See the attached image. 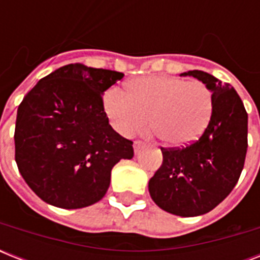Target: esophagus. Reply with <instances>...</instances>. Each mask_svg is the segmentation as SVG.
Wrapping results in <instances>:
<instances>
[{
    "mask_svg": "<svg viewBox=\"0 0 260 260\" xmlns=\"http://www.w3.org/2000/svg\"><path fill=\"white\" fill-rule=\"evenodd\" d=\"M143 146H144V144H143L142 142H135V143H134V150H135V154H139V151L142 150Z\"/></svg>",
    "mask_w": 260,
    "mask_h": 260,
    "instance_id": "obj_1",
    "label": "esophagus"
}]
</instances>
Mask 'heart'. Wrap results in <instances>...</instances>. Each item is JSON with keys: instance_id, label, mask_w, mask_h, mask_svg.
I'll list each match as a JSON object with an SVG mask.
<instances>
[{"instance_id": "b5f03b06", "label": "heart", "mask_w": 260, "mask_h": 260, "mask_svg": "<svg viewBox=\"0 0 260 260\" xmlns=\"http://www.w3.org/2000/svg\"><path fill=\"white\" fill-rule=\"evenodd\" d=\"M126 94L112 87L104 95V110L113 129L124 138L148 125L165 144L185 147L201 138L213 114V93L201 81L150 75L126 83Z\"/></svg>"}]
</instances>
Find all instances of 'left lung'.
<instances>
[{
	"label": "left lung",
	"instance_id": "8db88e82",
	"mask_svg": "<svg viewBox=\"0 0 260 260\" xmlns=\"http://www.w3.org/2000/svg\"><path fill=\"white\" fill-rule=\"evenodd\" d=\"M181 75L208 85L213 93V114L198 140L182 148H162L163 163L148 190L160 209L194 217L214 209L238 183L248 147V114L230 83L200 70Z\"/></svg>",
	"mask_w": 260,
	"mask_h": 260
}]
</instances>
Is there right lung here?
Wrapping results in <instances>:
<instances>
[{
  "label": "right lung",
  "instance_id": "right-lung-1",
  "mask_svg": "<svg viewBox=\"0 0 260 260\" xmlns=\"http://www.w3.org/2000/svg\"><path fill=\"white\" fill-rule=\"evenodd\" d=\"M122 77L71 63L40 79L18 105L14 158L44 202L63 209L93 205L105 196L114 165L134 158V143L110 126L102 101Z\"/></svg>",
  "mask_w": 260,
  "mask_h": 260
}]
</instances>
